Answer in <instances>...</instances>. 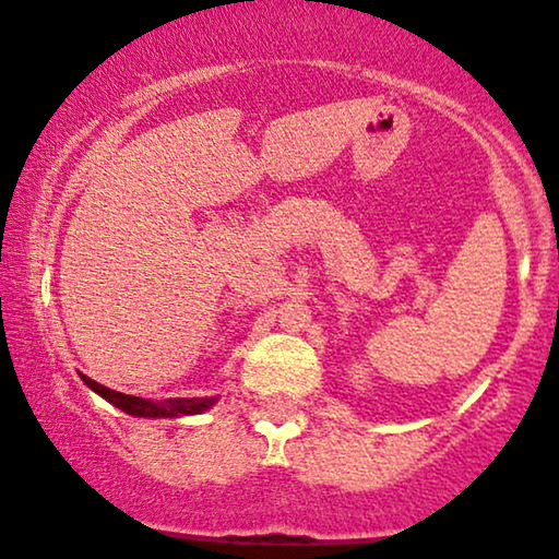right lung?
<instances>
[{
    "label": "right lung",
    "instance_id": "right-lung-1",
    "mask_svg": "<svg viewBox=\"0 0 559 559\" xmlns=\"http://www.w3.org/2000/svg\"><path fill=\"white\" fill-rule=\"evenodd\" d=\"M83 382L91 390H96L100 399L114 403L117 408H122L130 416H147V419H174V416H190V414H203L213 406L215 399H169V401H151V399H138V395H124L117 390L100 385V382L85 378Z\"/></svg>",
    "mask_w": 559,
    "mask_h": 559
}]
</instances>
